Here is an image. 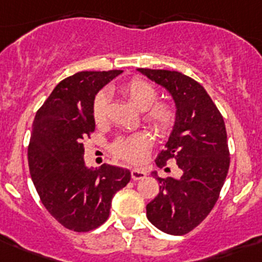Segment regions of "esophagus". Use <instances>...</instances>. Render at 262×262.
<instances>
[{"mask_svg": "<svg viewBox=\"0 0 262 262\" xmlns=\"http://www.w3.org/2000/svg\"><path fill=\"white\" fill-rule=\"evenodd\" d=\"M146 171L142 170V169H132L131 170V178L134 180H140V179H144L146 177Z\"/></svg>", "mask_w": 262, "mask_h": 262, "instance_id": "34e87169", "label": "esophagus"}]
</instances>
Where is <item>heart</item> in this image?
<instances>
[{
  "label": "heart",
  "instance_id": "obj_1",
  "mask_svg": "<svg viewBox=\"0 0 262 262\" xmlns=\"http://www.w3.org/2000/svg\"><path fill=\"white\" fill-rule=\"evenodd\" d=\"M120 92L139 110L144 111V121L158 136L169 137L178 122L174 107L168 102H156L159 92L147 80L142 78H131L120 85ZM107 94L99 92L93 101L92 115L96 125H102L107 115ZM152 146V137L141 131L127 137H121L113 145V152L117 158L131 164H141L147 159Z\"/></svg>",
  "mask_w": 262,
  "mask_h": 262
}]
</instances>
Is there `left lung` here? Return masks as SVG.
Here are the masks:
<instances>
[{
	"mask_svg": "<svg viewBox=\"0 0 262 262\" xmlns=\"http://www.w3.org/2000/svg\"><path fill=\"white\" fill-rule=\"evenodd\" d=\"M137 71L165 87L177 104V126L166 149L156 158V165L164 168L169 160H175L183 175L175 179L159 178L154 172L160 189L146 206V215L160 231L182 236L206 220L225 184L230 168L225 121L206 90L193 78L165 69Z\"/></svg>",
	"mask_w": 262,
	"mask_h": 262,
	"instance_id": "8db88e82",
	"label": "left lung"
}]
</instances>
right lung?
<instances>
[{
	"instance_id": "add662e5",
	"label": "right lung",
	"mask_w": 262,
	"mask_h": 262,
	"mask_svg": "<svg viewBox=\"0 0 262 262\" xmlns=\"http://www.w3.org/2000/svg\"><path fill=\"white\" fill-rule=\"evenodd\" d=\"M122 71L78 72L61 80L37 110L28 147L40 201L68 230L88 232L107 221L113 195L130 182L127 169H88L83 140L96 128L94 97Z\"/></svg>"
}]
</instances>
